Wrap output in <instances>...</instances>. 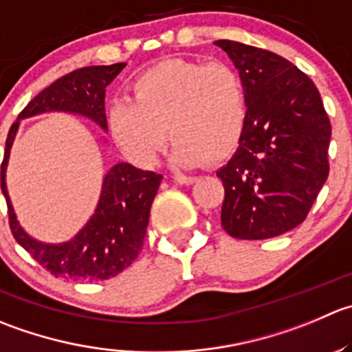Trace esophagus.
Returning a JSON list of instances; mask_svg holds the SVG:
<instances>
[{"label": "esophagus", "instance_id": "obj_1", "mask_svg": "<svg viewBox=\"0 0 352 352\" xmlns=\"http://www.w3.org/2000/svg\"><path fill=\"white\" fill-rule=\"evenodd\" d=\"M173 180H175L177 184H182V186H190V184L196 182L197 177L182 175V173H175V175H173Z\"/></svg>", "mask_w": 352, "mask_h": 352}]
</instances>
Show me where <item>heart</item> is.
<instances>
[{"mask_svg":"<svg viewBox=\"0 0 352 352\" xmlns=\"http://www.w3.org/2000/svg\"><path fill=\"white\" fill-rule=\"evenodd\" d=\"M132 98L107 108L115 144L142 168L160 162L166 129L175 142L173 160L196 166L234 155L244 134L248 98L241 75L227 63L165 60L135 75Z\"/></svg>","mask_w":352,"mask_h":352,"instance_id":"1","label":"heart"}]
</instances>
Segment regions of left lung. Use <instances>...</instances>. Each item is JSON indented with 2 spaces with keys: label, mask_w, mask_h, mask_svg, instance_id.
Wrapping results in <instances>:
<instances>
[{
  "label": "left lung",
  "mask_w": 352,
  "mask_h": 352,
  "mask_svg": "<svg viewBox=\"0 0 352 352\" xmlns=\"http://www.w3.org/2000/svg\"><path fill=\"white\" fill-rule=\"evenodd\" d=\"M214 44L234 61L248 98L237 151L217 172L221 227L245 241L277 237L305 221L329 177V115L311 78L289 60L235 41Z\"/></svg>",
  "instance_id": "8db88e82"
}]
</instances>
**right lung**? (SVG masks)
<instances>
[{"label":"right lung","instance_id":"obj_1","mask_svg":"<svg viewBox=\"0 0 352 352\" xmlns=\"http://www.w3.org/2000/svg\"><path fill=\"white\" fill-rule=\"evenodd\" d=\"M125 63L84 67L63 75L41 91L19 115L6 138L1 163V190L8 206V220L15 241L54 277L74 280H108L131 267L144 244L149 210L163 175L144 172L131 163H118L104 175L100 203L91 220L63 244H44L25 234L13 211L6 190V165L10 149L22 118L46 111H67L107 127L104 93L107 85L124 70Z\"/></svg>","mask_w":352,"mask_h":352}]
</instances>
